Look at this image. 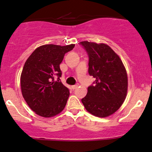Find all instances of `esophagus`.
Returning <instances> with one entry per match:
<instances>
[{
  "instance_id": "1",
  "label": "esophagus",
  "mask_w": 152,
  "mask_h": 152,
  "mask_svg": "<svg viewBox=\"0 0 152 152\" xmlns=\"http://www.w3.org/2000/svg\"><path fill=\"white\" fill-rule=\"evenodd\" d=\"M78 86L79 85H77V84H76V85H73L71 86V88L73 89H76V88H78Z\"/></svg>"
}]
</instances>
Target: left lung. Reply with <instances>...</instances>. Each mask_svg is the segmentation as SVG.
I'll return each instance as SVG.
<instances>
[{
	"label": "left lung",
	"instance_id": "obj_1",
	"mask_svg": "<svg viewBox=\"0 0 152 152\" xmlns=\"http://www.w3.org/2000/svg\"><path fill=\"white\" fill-rule=\"evenodd\" d=\"M80 44L88 54L89 74L95 79L81 102L90 114L106 117L116 112L125 100L127 71L109 46L89 41H81Z\"/></svg>",
	"mask_w": 152,
	"mask_h": 152
}]
</instances>
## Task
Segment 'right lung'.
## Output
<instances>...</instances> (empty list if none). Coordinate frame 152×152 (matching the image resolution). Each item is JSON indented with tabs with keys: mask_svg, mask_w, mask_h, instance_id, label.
<instances>
[{
	"mask_svg": "<svg viewBox=\"0 0 152 152\" xmlns=\"http://www.w3.org/2000/svg\"><path fill=\"white\" fill-rule=\"evenodd\" d=\"M74 47L75 44L41 46L25 62L20 77L22 94L36 114L52 117L65 107L70 92L60 81L62 76L60 65L65 53Z\"/></svg>",
	"mask_w": 152,
	"mask_h": 152,
	"instance_id": "right-lung-1",
	"label": "right lung"
}]
</instances>
